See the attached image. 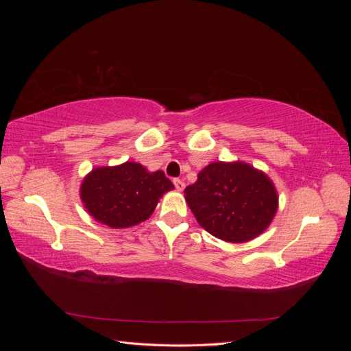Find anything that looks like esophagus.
Instances as JSON below:
<instances>
[{"mask_svg":"<svg viewBox=\"0 0 351 351\" xmlns=\"http://www.w3.org/2000/svg\"><path fill=\"white\" fill-rule=\"evenodd\" d=\"M173 183H174V187L178 190V192H182V190L184 189V183L180 178H174Z\"/></svg>","mask_w":351,"mask_h":351,"instance_id":"1","label":"esophagus"}]
</instances>
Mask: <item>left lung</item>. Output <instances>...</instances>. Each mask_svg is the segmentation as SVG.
I'll list each match as a JSON object with an SVG mask.
<instances>
[{
	"label": "left lung",
	"mask_w": 351,
	"mask_h": 351,
	"mask_svg": "<svg viewBox=\"0 0 351 351\" xmlns=\"http://www.w3.org/2000/svg\"><path fill=\"white\" fill-rule=\"evenodd\" d=\"M184 195L199 226L230 243L258 237L278 208L271 180L244 162L209 164Z\"/></svg>",
	"instance_id": "8db88e82"
}]
</instances>
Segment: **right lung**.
<instances>
[{
  "label": "right lung",
  "mask_w": 351,
  "mask_h": 351,
  "mask_svg": "<svg viewBox=\"0 0 351 351\" xmlns=\"http://www.w3.org/2000/svg\"><path fill=\"white\" fill-rule=\"evenodd\" d=\"M174 186L162 171L147 173L136 162L97 168L83 180L80 197L89 214L111 228L149 218L159 197Z\"/></svg>",
  "instance_id": "add662e5"
}]
</instances>
